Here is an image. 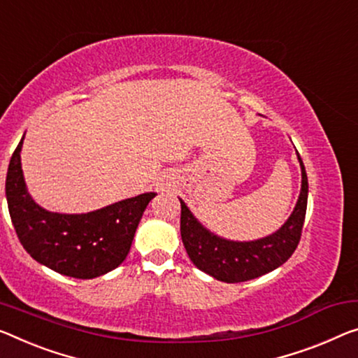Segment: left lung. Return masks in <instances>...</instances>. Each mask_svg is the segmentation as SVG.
Here are the masks:
<instances>
[{
  "instance_id": "8db88e82",
  "label": "left lung",
  "mask_w": 358,
  "mask_h": 358,
  "mask_svg": "<svg viewBox=\"0 0 358 358\" xmlns=\"http://www.w3.org/2000/svg\"><path fill=\"white\" fill-rule=\"evenodd\" d=\"M298 153V152H296ZM301 192L285 224L273 234L250 241L227 240L206 229L180 200V236L195 267L225 283H240L268 273L287 262L298 248L304 225L309 184L299 153Z\"/></svg>"
}]
</instances>
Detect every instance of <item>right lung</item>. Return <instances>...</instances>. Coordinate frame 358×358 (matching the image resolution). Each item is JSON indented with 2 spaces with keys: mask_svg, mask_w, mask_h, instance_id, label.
Instances as JSON below:
<instances>
[{
  "mask_svg": "<svg viewBox=\"0 0 358 358\" xmlns=\"http://www.w3.org/2000/svg\"><path fill=\"white\" fill-rule=\"evenodd\" d=\"M24 137L10 157L6 176L10 221L22 246L36 262L67 277L96 278L117 268L128 256L137 225L155 192L91 213L48 211L27 189L20 163Z\"/></svg>",
  "mask_w": 358,
  "mask_h": 358,
  "instance_id": "obj_1",
  "label": "right lung"
}]
</instances>
